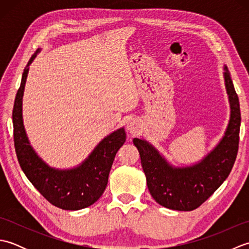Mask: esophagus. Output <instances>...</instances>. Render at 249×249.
<instances>
[{"instance_id":"34e87169","label":"esophagus","mask_w":249,"mask_h":249,"mask_svg":"<svg viewBox=\"0 0 249 249\" xmlns=\"http://www.w3.org/2000/svg\"><path fill=\"white\" fill-rule=\"evenodd\" d=\"M140 124L139 122L135 120V119H131L127 122V125H126V129H127L130 134H138L140 131Z\"/></svg>"}]
</instances>
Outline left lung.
I'll list each match as a JSON object with an SVG mask.
<instances>
[{"instance_id": "8db88e82", "label": "left lung", "mask_w": 249, "mask_h": 249, "mask_svg": "<svg viewBox=\"0 0 249 249\" xmlns=\"http://www.w3.org/2000/svg\"><path fill=\"white\" fill-rule=\"evenodd\" d=\"M224 78L230 120L219 143L202 160L193 166L173 167L144 139L133 140L139 151L150 194L167 209L193 211L199 208L224 183L234 165L240 139V103L227 66H224Z\"/></svg>"}]
</instances>
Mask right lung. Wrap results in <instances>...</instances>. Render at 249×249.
I'll use <instances>...</instances> for the list:
<instances>
[{
  "label": "right lung",
  "mask_w": 249,
  "mask_h": 249,
  "mask_svg": "<svg viewBox=\"0 0 249 249\" xmlns=\"http://www.w3.org/2000/svg\"><path fill=\"white\" fill-rule=\"evenodd\" d=\"M39 51L37 49L28 62L16 95L13 109L16 154L26 178L51 204L62 210H81L102 197L115 154L124 144L126 134L123 127L113 131L100 141L78 167L60 170L47 165L30 144L22 119V97L29 66Z\"/></svg>",
  "instance_id": "add662e5"
}]
</instances>
